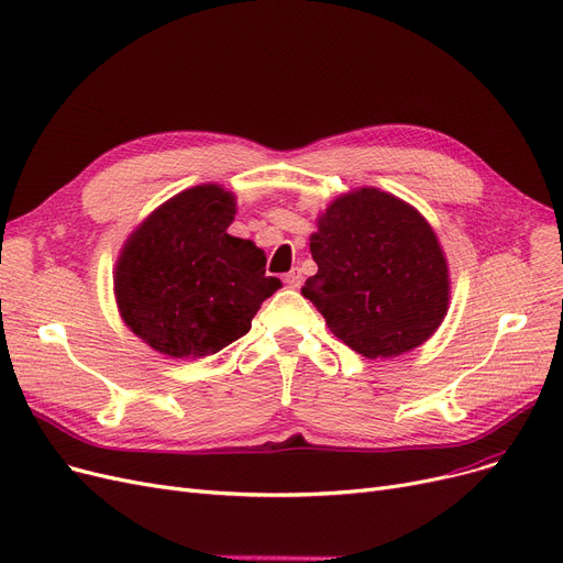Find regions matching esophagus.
<instances>
[{
	"label": "esophagus",
	"instance_id": "1",
	"mask_svg": "<svg viewBox=\"0 0 563 563\" xmlns=\"http://www.w3.org/2000/svg\"><path fill=\"white\" fill-rule=\"evenodd\" d=\"M284 282H286L290 288H298V286L302 284V273H300V267H294V269H290V273L284 277Z\"/></svg>",
	"mask_w": 563,
	"mask_h": 563
}]
</instances>
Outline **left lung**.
<instances>
[{"label":"left lung","mask_w":563,"mask_h":563,"mask_svg":"<svg viewBox=\"0 0 563 563\" xmlns=\"http://www.w3.org/2000/svg\"><path fill=\"white\" fill-rule=\"evenodd\" d=\"M319 273L302 286L330 332L369 360L424 344L451 305V275L434 229L388 191L336 196L309 238Z\"/></svg>","instance_id":"left-lung-1"}]
</instances>
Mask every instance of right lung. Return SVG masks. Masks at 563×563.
Listing matches in <instances>:
<instances>
[{
	"instance_id": "1",
	"label": "right lung",
	"mask_w": 563,
	"mask_h": 563,
	"mask_svg": "<svg viewBox=\"0 0 563 563\" xmlns=\"http://www.w3.org/2000/svg\"><path fill=\"white\" fill-rule=\"evenodd\" d=\"M235 194L198 185L168 198L126 238L112 273L124 325L168 357H203L250 332L282 288L265 254L233 238Z\"/></svg>"
}]
</instances>
